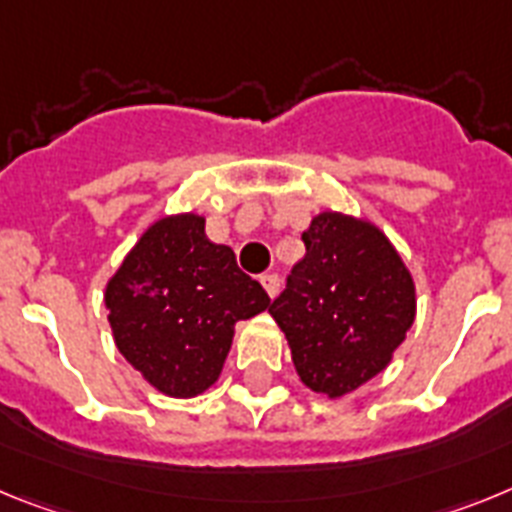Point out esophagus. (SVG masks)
<instances>
[{"instance_id": "esophagus-1", "label": "esophagus", "mask_w": 512, "mask_h": 512, "mask_svg": "<svg viewBox=\"0 0 512 512\" xmlns=\"http://www.w3.org/2000/svg\"><path fill=\"white\" fill-rule=\"evenodd\" d=\"M260 283H262V288H265V293H268L270 299H275V293L281 291V281H278V275H275V273L260 275Z\"/></svg>"}]
</instances>
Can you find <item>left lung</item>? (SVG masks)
I'll list each match as a JSON object with an SVG mask.
<instances>
[{"label":"left lung","mask_w":512,"mask_h":512,"mask_svg":"<svg viewBox=\"0 0 512 512\" xmlns=\"http://www.w3.org/2000/svg\"><path fill=\"white\" fill-rule=\"evenodd\" d=\"M306 257L270 304L301 384L340 399L379 376L410 332L417 291L384 231L363 216L322 211Z\"/></svg>","instance_id":"1"}]
</instances>
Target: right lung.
Here are the masks:
<instances>
[{
	"mask_svg": "<svg viewBox=\"0 0 512 512\" xmlns=\"http://www.w3.org/2000/svg\"><path fill=\"white\" fill-rule=\"evenodd\" d=\"M118 353L175 399L211 389L242 319L270 309L268 293L206 237V216L172 213L144 229L105 286Z\"/></svg>",
	"mask_w": 512,
	"mask_h": 512,
	"instance_id": "right-lung-1",
	"label": "right lung"
}]
</instances>
